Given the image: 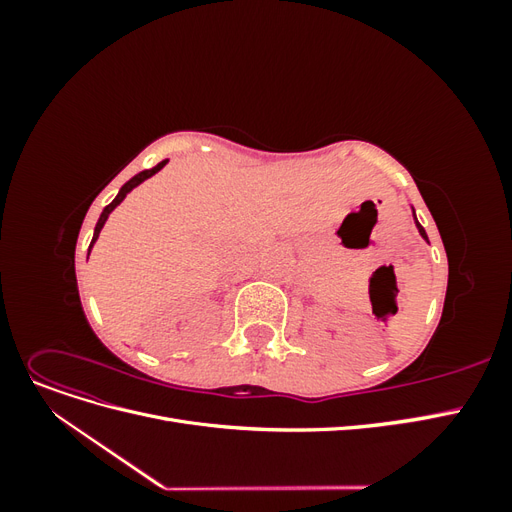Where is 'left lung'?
Returning a JSON list of instances; mask_svg holds the SVG:
<instances>
[{
  "instance_id": "left-lung-1",
  "label": "left lung",
  "mask_w": 512,
  "mask_h": 512,
  "mask_svg": "<svg viewBox=\"0 0 512 512\" xmlns=\"http://www.w3.org/2000/svg\"><path fill=\"white\" fill-rule=\"evenodd\" d=\"M412 213H414V209H412ZM414 224H416V228H418V235H421V237H423V239H425V241L429 243V237H427V232H425V228L421 226V222H418V220H416V213H414Z\"/></svg>"
}]
</instances>
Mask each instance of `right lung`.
<instances>
[{
	"label": "right lung",
	"mask_w": 512,
	"mask_h": 512,
	"mask_svg": "<svg viewBox=\"0 0 512 512\" xmlns=\"http://www.w3.org/2000/svg\"><path fill=\"white\" fill-rule=\"evenodd\" d=\"M168 164V160H162V162H158L156 166L153 168H149V170H143V173H138V175H134L130 181H126L121 185V190L117 192V196L113 198V203L111 205H106L104 209H102V213H100V218H98V224H96V228H94V237H91V243H89V250H87V258H89V254H91V250H94V245H96V241H98V237H100V232H102V228H104V224H106V220H108V215H111L113 211H115V207H119L121 205V200L126 198L136 185H141L145 179H149V177H153L158 173V170H162L164 166Z\"/></svg>",
	"instance_id": "add662e5"
}]
</instances>
